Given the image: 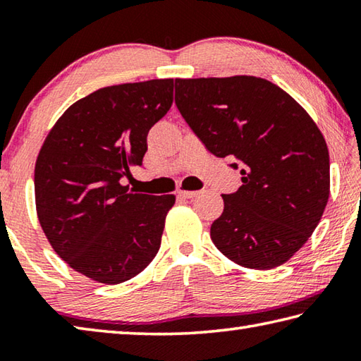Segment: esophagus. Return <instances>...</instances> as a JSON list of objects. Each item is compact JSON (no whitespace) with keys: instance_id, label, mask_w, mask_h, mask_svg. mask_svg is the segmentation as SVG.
<instances>
[{"instance_id":"obj_1","label":"esophagus","mask_w":361,"mask_h":361,"mask_svg":"<svg viewBox=\"0 0 361 361\" xmlns=\"http://www.w3.org/2000/svg\"><path fill=\"white\" fill-rule=\"evenodd\" d=\"M178 195L185 199H192V197H195V195H199V191H183V189H180Z\"/></svg>"}]
</instances>
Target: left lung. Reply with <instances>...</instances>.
I'll list each match as a JSON object with an SVG mask.
<instances>
[{
    "mask_svg": "<svg viewBox=\"0 0 361 361\" xmlns=\"http://www.w3.org/2000/svg\"><path fill=\"white\" fill-rule=\"evenodd\" d=\"M175 103L213 156L240 162L242 186L223 194L210 228L215 247L243 267L282 266L312 235L329 197L328 146L314 119L256 76L175 79Z\"/></svg>",
    "mask_w": 361,
    "mask_h": 361,
    "instance_id": "1",
    "label": "left lung"
}]
</instances>
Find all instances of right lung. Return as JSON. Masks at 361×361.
Masks as SVG:
<instances>
[{
  "label": "right lung",
  "mask_w": 361,
  "mask_h": 361,
  "mask_svg": "<svg viewBox=\"0 0 361 361\" xmlns=\"http://www.w3.org/2000/svg\"><path fill=\"white\" fill-rule=\"evenodd\" d=\"M173 103V79L109 85L66 109L35 166L36 213L54 252L99 283L118 285L154 259L175 195L121 185L142 166L152 126Z\"/></svg>",
  "instance_id": "add662e5"
}]
</instances>
